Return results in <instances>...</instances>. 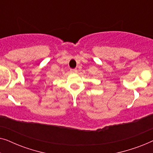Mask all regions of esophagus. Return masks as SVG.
<instances>
[{
    "instance_id": "34e87169",
    "label": "esophagus",
    "mask_w": 153,
    "mask_h": 153,
    "mask_svg": "<svg viewBox=\"0 0 153 153\" xmlns=\"http://www.w3.org/2000/svg\"><path fill=\"white\" fill-rule=\"evenodd\" d=\"M71 72H72V73H76L77 70H76V69H72V70H71Z\"/></svg>"
}]
</instances>
